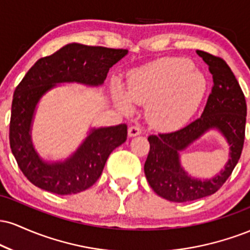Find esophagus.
Masks as SVG:
<instances>
[{
	"instance_id": "esophagus-1",
	"label": "esophagus",
	"mask_w": 250,
	"mask_h": 250,
	"mask_svg": "<svg viewBox=\"0 0 250 250\" xmlns=\"http://www.w3.org/2000/svg\"><path fill=\"white\" fill-rule=\"evenodd\" d=\"M141 133H142V128L140 127L139 125H131V127L128 129V135H129V136H130V137L137 136V135H140Z\"/></svg>"
}]
</instances>
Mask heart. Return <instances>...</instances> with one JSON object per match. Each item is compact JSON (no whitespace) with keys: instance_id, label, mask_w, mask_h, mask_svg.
<instances>
[{"instance_id":"1","label":"heart","mask_w":250,"mask_h":250,"mask_svg":"<svg viewBox=\"0 0 250 250\" xmlns=\"http://www.w3.org/2000/svg\"><path fill=\"white\" fill-rule=\"evenodd\" d=\"M207 90V80L187 59L163 57L135 69L125 94L116 88L120 105L129 111L130 102L147 105V119L160 129L180 128L194 115Z\"/></svg>"}]
</instances>
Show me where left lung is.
Listing matches in <instances>:
<instances>
[{"instance_id": "left-lung-1", "label": "left lung", "mask_w": 250, "mask_h": 250, "mask_svg": "<svg viewBox=\"0 0 250 250\" xmlns=\"http://www.w3.org/2000/svg\"><path fill=\"white\" fill-rule=\"evenodd\" d=\"M196 53L208 64L214 81L202 115L174 133L148 137L146 177L155 193L171 202H188L216 193L239 162L245 142L247 104L239 82L222 59L206 51ZM210 130H217L226 140L229 159L215 177L197 179L183 168L179 153Z\"/></svg>"}]
</instances>
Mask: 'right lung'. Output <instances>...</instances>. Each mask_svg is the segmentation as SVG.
<instances>
[{
    "mask_svg": "<svg viewBox=\"0 0 250 250\" xmlns=\"http://www.w3.org/2000/svg\"><path fill=\"white\" fill-rule=\"evenodd\" d=\"M128 54L125 49L68 43L40 59L14 93L9 141L24 176L36 187L59 195L81 193L101 176L109 155L127 140V125L90 128L87 137L67 159L45 160L34 147L31 129L41 99L57 84L79 83L99 87L109 69Z\"/></svg>",
    "mask_w": 250,
    "mask_h": 250,
    "instance_id": "1",
    "label": "right lung"
}]
</instances>
